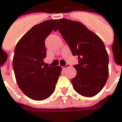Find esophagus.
I'll list each match as a JSON object with an SVG mask.
<instances>
[{
    "label": "esophagus",
    "mask_w": 122,
    "mask_h": 122,
    "mask_svg": "<svg viewBox=\"0 0 122 122\" xmlns=\"http://www.w3.org/2000/svg\"><path fill=\"white\" fill-rule=\"evenodd\" d=\"M69 66H70V65H69V64H66L65 66H62V69H66V68H68V67H69Z\"/></svg>",
    "instance_id": "1"
}]
</instances>
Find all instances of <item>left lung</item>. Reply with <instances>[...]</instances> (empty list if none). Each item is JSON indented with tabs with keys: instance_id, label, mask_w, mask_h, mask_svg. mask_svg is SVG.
I'll use <instances>...</instances> for the list:
<instances>
[{
	"instance_id": "8db88e82",
	"label": "left lung",
	"mask_w": 122,
	"mask_h": 122,
	"mask_svg": "<svg viewBox=\"0 0 122 122\" xmlns=\"http://www.w3.org/2000/svg\"><path fill=\"white\" fill-rule=\"evenodd\" d=\"M59 30L68 44L72 55L78 56V65H74L76 76L71 80L74 90L84 97L99 93L108 77V55L102 40L82 23L62 18Z\"/></svg>"
}]
</instances>
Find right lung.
Listing matches in <instances>:
<instances>
[{
	"label": "right lung",
	"instance_id": "1",
	"mask_svg": "<svg viewBox=\"0 0 122 122\" xmlns=\"http://www.w3.org/2000/svg\"><path fill=\"white\" fill-rule=\"evenodd\" d=\"M57 20H47L33 26L15 48L13 69L20 90L35 101L46 99L53 93L61 74V66H48L45 40Z\"/></svg>",
	"mask_w": 122,
	"mask_h": 122
}]
</instances>
